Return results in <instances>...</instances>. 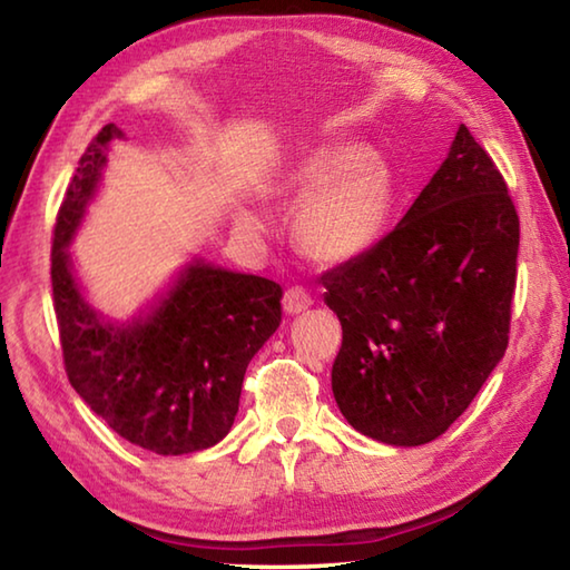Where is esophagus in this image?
<instances>
[{"label": "esophagus", "instance_id": "1", "mask_svg": "<svg viewBox=\"0 0 570 570\" xmlns=\"http://www.w3.org/2000/svg\"><path fill=\"white\" fill-rule=\"evenodd\" d=\"M312 306V294L304 286H288L284 292V312L286 314H302L304 308Z\"/></svg>", "mask_w": 570, "mask_h": 570}]
</instances>
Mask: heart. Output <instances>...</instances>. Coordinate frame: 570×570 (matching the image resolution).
Wrapping results in <instances>:
<instances>
[{
    "label": "heart",
    "mask_w": 570,
    "mask_h": 570,
    "mask_svg": "<svg viewBox=\"0 0 570 570\" xmlns=\"http://www.w3.org/2000/svg\"><path fill=\"white\" fill-rule=\"evenodd\" d=\"M292 188L306 193L294 218L296 246L320 264H342L364 254L380 238L392 206V176L360 148H334L306 160ZM240 226L262 228L254 214Z\"/></svg>",
    "instance_id": "b5f03b06"
}]
</instances>
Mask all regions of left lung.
I'll return each instance as SVG.
<instances>
[{
  "mask_svg": "<svg viewBox=\"0 0 570 570\" xmlns=\"http://www.w3.org/2000/svg\"><path fill=\"white\" fill-rule=\"evenodd\" d=\"M520 220L465 125L387 236L322 276L342 322L332 390L354 430L387 445L445 435L503 360Z\"/></svg>",
  "mask_w": 570,
  "mask_h": 570,
  "instance_id": "1",
  "label": "left lung"
}]
</instances>
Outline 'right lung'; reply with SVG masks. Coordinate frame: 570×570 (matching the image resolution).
Returning <instances> with one entry per match:
<instances>
[{"label":"right lung","instance_id":"add662e5","mask_svg":"<svg viewBox=\"0 0 570 570\" xmlns=\"http://www.w3.org/2000/svg\"><path fill=\"white\" fill-rule=\"evenodd\" d=\"M125 132L95 135L67 186L52 234V302L67 380L95 414L158 455L206 450L228 435L246 366L282 322V286L196 262L148 320L100 322L70 272L67 244Z\"/></svg>","mask_w":570,"mask_h":570}]
</instances>
